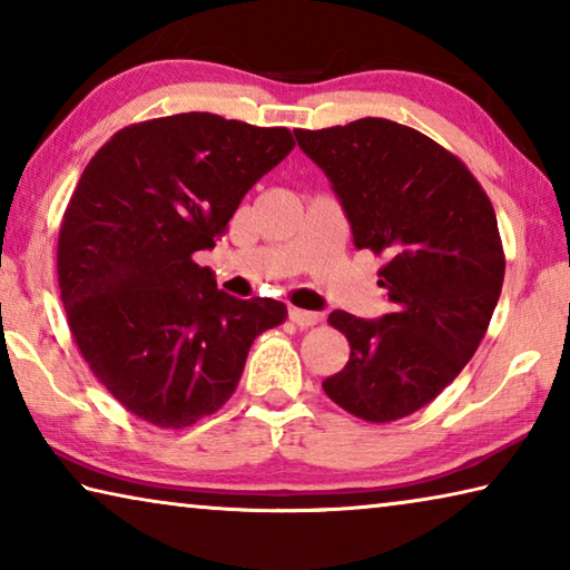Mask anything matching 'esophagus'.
<instances>
[{"label":"esophagus","instance_id":"34e87169","mask_svg":"<svg viewBox=\"0 0 570 570\" xmlns=\"http://www.w3.org/2000/svg\"><path fill=\"white\" fill-rule=\"evenodd\" d=\"M288 320H292L296 326H314V324H320L324 316L320 312H306V308L292 306L288 308Z\"/></svg>","mask_w":570,"mask_h":570}]
</instances>
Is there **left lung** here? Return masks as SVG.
<instances>
[{
	"mask_svg": "<svg viewBox=\"0 0 570 570\" xmlns=\"http://www.w3.org/2000/svg\"><path fill=\"white\" fill-rule=\"evenodd\" d=\"M294 135L330 178L354 246L387 256L377 284L392 312L330 314L352 352L322 387L360 420L407 417L458 377L488 332L505 276L493 204L452 153L407 125L362 118Z\"/></svg>",
	"mask_w": 570,
	"mask_h": 570,
	"instance_id": "8db88e82",
	"label": "left lung"
}]
</instances>
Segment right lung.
Masks as SVG:
<instances>
[{"mask_svg": "<svg viewBox=\"0 0 570 570\" xmlns=\"http://www.w3.org/2000/svg\"><path fill=\"white\" fill-rule=\"evenodd\" d=\"M294 150L286 128L180 112L112 135L82 170L57 240L67 324L95 377L156 428L214 414L250 344L286 320L274 298L218 292L198 250Z\"/></svg>", "mask_w": 570, "mask_h": 570, "instance_id": "obj_1", "label": "right lung"}]
</instances>
